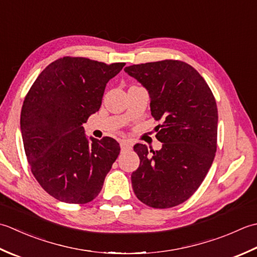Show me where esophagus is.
<instances>
[{
  "mask_svg": "<svg viewBox=\"0 0 257 257\" xmlns=\"http://www.w3.org/2000/svg\"><path fill=\"white\" fill-rule=\"evenodd\" d=\"M119 145H121L122 151H127L132 149V144H131L126 140H121L119 141Z\"/></svg>",
  "mask_w": 257,
  "mask_h": 257,
  "instance_id": "1",
  "label": "esophagus"
}]
</instances>
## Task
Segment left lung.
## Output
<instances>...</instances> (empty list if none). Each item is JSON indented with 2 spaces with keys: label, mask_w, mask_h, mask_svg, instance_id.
I'll return each mask as SVG.
<instances>
[{
  "label": "left lung",
  "mask_w": 257,
  "mask_h": 257,
  "mask_svg": "<svg viewBox=\"0 0 257 257\" xmlns=\"http://www.w3.org/2000/svg\"><path fill=\"white\" fill-rule=\"evenodd\" d=\"M151 98L160 151L134 145L140 158L132 173L136 197L154 208H169L188 200L205 179L216 152L217 106L211 88L194 67L164 60L125 67Z\"/></svg>",
  "instance_id": "8db88e82"
}]
</instances>
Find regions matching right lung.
Returning a JSON list of instances; mask_svg holds the SVG:
<instances>
[{"label": "right lung", "instance_id": "right-lung-1", "mask_svg": "<svg viewBox=\"0 0 257 257\" xmlns=\"http://www.w3.org/2000/svg\"><path fill=\"white\" fill-rule=\"evenodd\" d=\"M124 65L64 56L46 66L26 94L21 112L26 159L56 200L85 204L101 192L121 149L107 136L87 140L83 123L101 107L106 83Z\"/></svg>", "mask_w": 257, "mask_h": 257}]
</instances>
